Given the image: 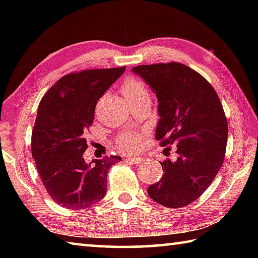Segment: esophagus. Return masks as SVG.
Wrapping results in <instances>:
<instances>
[{
	"instance_id": "34e87169",
	"label": "esophagus",
	"mask_w": 258,
	"mask_h": 258,
	"mask_svg": "<svg viewBox=\"0 0 258 258\" xmlns=\"http://www.w3.org/2000/svg\"><path fill=\"white\" fill-rule=\"evenodd\" d=\"M126 160H127L128 163H132V164H140L143 161V159L140 158V157H127Z\"/></svg>"
}]
</instances>
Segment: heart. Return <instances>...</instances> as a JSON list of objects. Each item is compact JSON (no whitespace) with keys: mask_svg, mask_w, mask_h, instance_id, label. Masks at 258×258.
Returning <instances> with one entry per match:
<instances>
[{"mask_svg":"<svg viewBox=\"0 0 258 258\" xmlns=\"http://www.w3.org/2000/svg\"><path fill=\"white\" fill-rule=\"evenodd\" d=\"M123 93L128 103H133L140 99L149 98V91L143 82L138 78H126L123 85ZM141 138L137 133H124L116 140V146L123 152H134L139 149Z\"/></svg>","mask_w":258,"mask_h":258,"instance_id":"b5f03b06","label":"heart"}]
</instances>
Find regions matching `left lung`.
Instances as JSON below:
<instances>
[{
	"label": "left lung",
	"mask_w": 258,
	"mask_h": 258,
	"mask_svg": "<svg viewBox=\"0 0 258 258\" xmlns=\"http://www.w3.org/2000/svg\"><path fill=\"white\" fill-rule=\"evenodd\" d=\"M131 72L157 97L156 139L163 147L177 148L175 160L160 163L163 177L148 187V195L165 207H184L207 190L223 164L228 140L223 107L213 86L182 63L145 64Z\"/></svg>",
	"instance_id": "1"
}]
</instances>
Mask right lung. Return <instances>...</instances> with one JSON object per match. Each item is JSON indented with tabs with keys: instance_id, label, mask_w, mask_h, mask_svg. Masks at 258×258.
Instances as JSON below:
<instances>
[{
	"instance_id": "add662e5",
	"label": "right lung",
	"mask_w": 258,
	"mask_h": 258,
	"mask_svg": "<svg viewBox=\"0 0 258 258\" xmlns=\"http://www.w3.org/2000/svg\"><path fill=\"white\" fill-rule=\"evenodd\" d=\"M126 67L69 74L42 98L32 133V155L47 194L61 207L85 209L107 192V173L118 156L86 163L85 133L98 100Z\"/></svg>"
}]
</instances>
